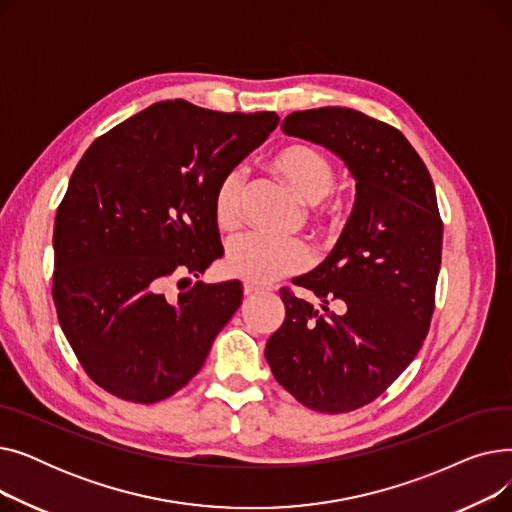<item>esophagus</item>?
<instances>
[{
	"instance_id": "1",
	"label": "esophagus",
	"mask_w": 512,
	"mask_h": 512,
	"mask_svg": "<svg viewBox=\"0 0 512 512\" xmlns=\"http://www.w3.org/2000/svg\"><path fill=\"white\" fill-rule=\"evenodd\" d=\"M245 294L247 297H255V294H263V292H267V290H272V288H267V286H261V284H251V282H245Z\"/></svg>"
}]
</instances>
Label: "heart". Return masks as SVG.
I'll use <instances>...</instances> for the list:
<instances>
[{
	"mask_svg": "<svg viewBox=\"0 0 512 512\" xmlns=\"http://www.w3.org/2000/svg\"><path fill=\"white\" fill-rule=\"evenodd\" d=\"M265 168L288 191L305 203H315L313 220L319 228L332 230L342 215L346 201L330 197L334 166L328 155L307 143H286L274 149ZM242 182L236 172L226 174L213 191V220L220 230L232 232L240 224ZM311 253L301 240H278L259 234H245L228 245V272L251 284H270L284 276L307 270Z\"/></svg>",
	"mask_w": 512,
	"mask_h": 512,
	"instance_id": "heart-1",
	"label": "heart"
}]
</instances>
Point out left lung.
Returning <instances> with one entry per match:
<instances>
[{
  "instance_id": "1",
  "label": "left lung",
  "mask_w": 512,
  "mask_h": 512,
  "mask_svg": "<svg viewBox=\"0 0 512 512\" xmlns=\"http://www.w3.org/2000/svg\"><path fill=\"white\" fill-rule=\"evenodd\" d=\"M282 130L342 157L357 201L328 259L294 280L321 309L280 288L286 317L265 359L301 405L348 413L378 398L427 336L442 263L436 188L405 134L348 107L292 112Z\"/></svg>"
}]
</instances>
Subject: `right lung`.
Returning a JSON list of instances; mask_svg holds the SVG:
<instances>
[{"label":"right lung","mask_w":512,"mask_h":512,"mask_svg":"<svg viewBox=\"0 0 512 512\" xmlns=\"http://www.w3.org/2000/svg\"><path fill=\"white\" fill-rule=\"evenodd\" d=\"M278 122L159 101L78 161L53 226L51 294L76 359L105 392L151 405L203 367L242 286L197 282L178 299L166 286L224 255L215 186Z\"/></svg>","instance_id":"1"}]
</instances>
